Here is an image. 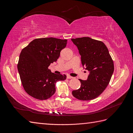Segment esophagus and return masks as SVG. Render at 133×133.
Masks as SVG:
<instances>
[{
	"mask_svg": "<svg viewBox=\"0 0 133 133\" xmlns=\"http://www.w3.org/2000/svg\"><path fill=\"white\" fill-rule=\"evenodd\" d=\"M67 79H73V76H71L70 75H68V76H67Z\"/></svg>",
	"mask_w": 133,
	"mask_h": 133,
	"instance_id": "esophagus-1",
	"label": "esophagus"
}]
</instances>
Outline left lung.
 <instances>
[{
	"mask_svg": "<svg viewBox=\"0 0 133 133\" xmlns=\"http://www.w3.org/2000/svg\"><path fill=\"white\" fill-rule=\"evenodd\" d=\"M81 55L83 66L89 71L87 80L79 79L81 87L73 90L72 94L81 100L97 98L109 83L114 66L107 47L102 41L89 37L71 39Z\"/></svg>",
	"mask_w": 133,
	"mask_h": 133,
	"instance_id": "obj_1",
	"label": "left lung"
}]
</instances>
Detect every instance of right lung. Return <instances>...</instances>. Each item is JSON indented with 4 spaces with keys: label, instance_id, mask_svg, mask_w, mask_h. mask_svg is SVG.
<instances>
[{
    "label": "right lung",
    "instance_id": "right-lung-1",
    "mask_svg": "<svg viewBox=\"0 0 133 133\" xmlns=\"http://www.w3.org/2000/svg\"><path fill=\"white\" fill-rule=\"evenodd\" d=\"M66 44V39L38 38L22 49L17 66L22 85L27 94L42 100L54 94L55 83L65 80L66 76L51 73L48 67L57 61Z\"/></svg>",
    "mask_w": 133,
    "mask_h": 133
}]
</instances>
